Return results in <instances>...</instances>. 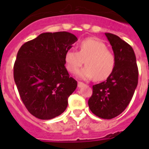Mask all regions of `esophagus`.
<instances>
[{"label":"esophagus","mask_w":149,"mask_h":149,"mask_svg":"<svg viewBox=\"0 0 149 149\" xmlns=\"http://www.w3.org/2000/svg\"><path fill=\"white\" fill-rule=\"evenodd\" d=\"M85 84H84V83L82 82H78L77 83V86H78V87H82V86H84Z\"/></svg>","instance_id":"34e87169"}]
</instances>
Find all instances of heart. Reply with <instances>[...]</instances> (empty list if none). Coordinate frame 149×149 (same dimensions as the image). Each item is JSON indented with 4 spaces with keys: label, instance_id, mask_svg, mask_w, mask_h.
<instances>
[{
    "label": "heart",
    "instance_id": "heart-1",
    "mask_svg": "<svg viewBox=\"0 0 149 149\" xmlns=\"http://www.w3.org/2000/svg\"><path fill=\"white\" fill-rule=\"evenodd\" d=\"M79 48V51L70 49L65 52L64 60L69 72H77L85 60L86 65L77 73L80 78L89 80L95 77L96 81H104L111 74L116 58L103 42L95 38H88L81 41Z\"/></svg>",
    "mask_w": 149,
    "mask_h": 149
}]
</instances>
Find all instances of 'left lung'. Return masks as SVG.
Listing matches in <instances>:
<instances>
[{
    "mask_svg": "<svg viewBox=\"0 0 149 149\" xmlns=\"http://www.w3.org/2000/svg\"><path fill=\"white\" fill-rule=\"evenodd\" d=\"M113 51L116 65L106 81L93 86L88 101L90 110L101 119H111L129 104L138 84V68L132 47L118 36L106 33Z\"/></svg>",
    "mask_w": 149,
    "mask_h": 149,
    "instance_id": "left-lung-1",
    "label": "left lung"
}]
</instances>
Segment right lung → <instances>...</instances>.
<instances>
[{"instance_id":"right-lung-1","label":"right lung","mask_w":149,"mask_h":149,"mask_svg":"<svg viewBox=\"0 0 149 149\" xmlns=\"http://www.w3.org/2000/svg\"><path fill=\"white\" fill-rule=\"evenodd\" d=\"M77 38L71 33H44L24 43L13 68L18 93L30 113L40 119H54L65 111L77 81L69 77L65 54Z\"/></svg>"}]
</instances>
